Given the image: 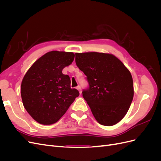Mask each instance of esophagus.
<instances>
[{
  "label": "esophagus",
  "mask_w": 161,
  "mask_h": 161,
  "mask_svg": "<svg viewBox=\"0 0 161 161\" xmlns=\"http://www.w3.org/2000/svg\"><path fill=\"white\" fill-rule=\"evenodd\" d=\"M76 89L78 90V91H79V92H80V93L81 94V92H82V89H81V86H76Z\"/></svg>",
  "instance_id": "34e87169"
}]
</instances>
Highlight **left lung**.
I'll return each mask as SVG.
<instances>
[{
    "instance_id": "left-lung-1",
    "label": "left lung",
    "mask_w": 161,
    "mask_h": 161,
    "mask_svg": "<svg viewBox=\"0 0 161 161\" xmlns=\"http://www.w3.org/2000/svg\"><path fill=\"white\" fill-rule=\"evenodd\" d=\"M75 62L84 72L89 86L82 97L98 122L114 125L124 118L134 97L130 71L118 58L109 53H76Z\"/></svg>"
}]
</instances>
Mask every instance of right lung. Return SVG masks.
<instances>
[{"label": "right lung", "instance_id": "obj_1", "mask_svg": "<svg viewBox=\"0 0 161 161\" xmlns=\"http://www.w3.org/2000/svg\"><path fill=\"white\" fill-rule=\"evenodd\" d=\"M74 58L72 52H47L24 76L21 86L23 104L38 123L50 125L57 122L79 97V91L70 88L69 76L62 73Z\"/></svg>", "mask_w": 161, "mask_h": 161}]
</instances>
